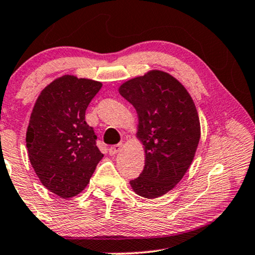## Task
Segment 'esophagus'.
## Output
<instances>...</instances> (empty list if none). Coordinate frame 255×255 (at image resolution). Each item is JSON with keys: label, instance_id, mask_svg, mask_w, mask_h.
I'll use <instances>...</instances> for the list:
<instances>
[{"label": "esophagus", "instance_id": "1", "mask_svg": "<svg viewBox=\"0 0 255 255\" xmlns=\"http://www.w3.org/2000/svg\"><path fill=\"white\" fill-rule=\"evenodd\" d=\"M123 145H124L123 143H118V144L111 146V148L109 149L111 155L114 156V155H117V153L119 152V151H121V149H123Z\"/></svg>", "mask_w": 255, "mask_h": 255}]
</instances>
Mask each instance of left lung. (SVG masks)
Returning <instances> with one entry per match:
<instances>
[{
    "label": "left lung",
    "mask_w": 255,
    "mask_h": 255,
    "mask_svg": "<svg viewBox=\"0 0 255 255\" xmlns=\"http://www.w3.org/2000/svg\"><path fill=\"white\" fill-rule=\"evenodd\" d=\"M137 113L136 137L145 153L144 168L129 184L136 194L156 199L173 189L194 159L201 126L191 95L177 78L149 70L119 87Z\"/></svg>",
    "instance_id": "1"
}]
</instances>
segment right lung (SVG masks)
Instances as JSON below:
<instances>
[{
    "instance_id": "obj_1",
    "label": "right lung",
    "mask_w": 255,
    "mask_h": 255,
    "mask_svg": "<svg viewBox=\"0 0 255 255\" xmlns=\"http://www.w3.org/2000/svg\"><path fill=\"white\" fill-rule=\"evenodd\" d=\"M102 82L63 75L38 96L26 130L28 158L48 191L69 199L87 187L104 155L85 121Z\"/></svg>"
}]
</instances>
